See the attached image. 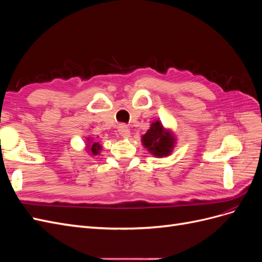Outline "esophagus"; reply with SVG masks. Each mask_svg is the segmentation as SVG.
<instances>
[{"instance_id": "34e87169", "label": "esophagus", "mask_w": 262, "mask_h": 262, "mask_svg": "<svg viewBox=\"0 0 262 262\" xmlns=\"http://www.w3.org/2000/svg\"><path fill=\"white\" fill-rule=\"evenodd\" d=\"M118 131H119V134H120V136H121L122 138H124V139L130 137V130H129V128H128V126H126L125 124L119 125Z\"/></svg>"}]
</instances>
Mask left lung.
<instances>
[{"mask_svg":"<svg viewBox=\"0 0 262 262\" xmlns=\"http://www.w3.org/2000/svg\"><path fill=\"white\" fill-rule=\"evenodd\" d=\"M142 143L150 154L156 157H166L170 155L176 139L171 131L166 130L161 121H155L150 124L147 132L142 136Z\"/></svg>","mask_w":262,"mask_h":262,"instance_id":"8db88e82","label":"left lung"}]
</instances>
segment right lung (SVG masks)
Listing matches in <instances>:
<instances>
[{
    "label": "right lung",
    "mask_w": 262,
    "mask_h": 262,
    "mask_svg": "<svg viewBox=\"0 0 262 262\" xmlns=\"http://www.w3.org/2000/svg\"><path fill=\"white\" fill-rule=\"evenodd\" d=\"M87 141H89V143H87V149H89V152H91V154L93 155H97L99 153V150L101 149L99 143H97V142H93L92 143L90 138L87 139Z\"/></svg>",
    "instance_id": "right-lung-1"
}]
</instances>
